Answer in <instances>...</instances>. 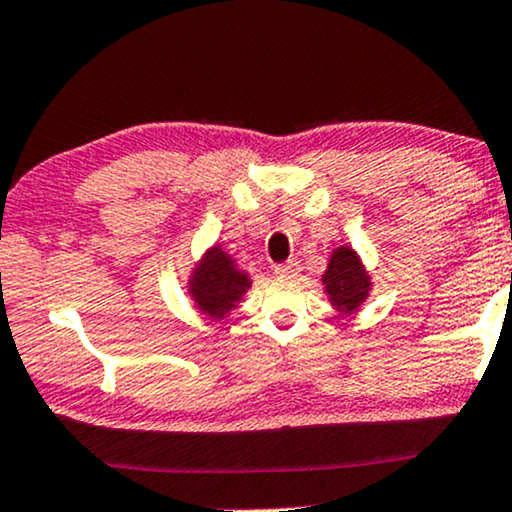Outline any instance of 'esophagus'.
<instances>
[{
	"label": "esophagus",
	"mask_w": 512,
	"mask_h": 512,
	"mask_svg": "<svg viewBox=\"0 0 512 512\" xmlns=\"http://www.w3.org/2000/svg\"><path fill=\"white\" fill-rule=\"evenodd\" d=\"M299 262L297 260H288L285 264H276L274 267V274L276 276H283V278H292V276H297L299 274Z\"/></svg>",
	"instance_id": "obj_1"
}]
</instances>
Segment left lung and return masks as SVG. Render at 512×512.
Returning a JSON list of instances; mask_svg holds the SVG:
<instances>
[{"label":"left lung","instance_id":"8db88e82","mask_svg":"<svg viewBox=\"0 0 512 512\" xmlns=\"http://www.w3.org/2000/svg\"><path fill=\"white\" fill-rule=\"evenodd\" d=\"M323 283L332 304L344 313L356 311L372 285L358 255L346 245L332 252L330 264H327V271L323 274Z\"/></svg>","mask_w":512,"mask_h":512}]
</instances>
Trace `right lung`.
<instances>
[{"label":"right lung","mask_w":512,"mask_h":512,"mask_svg":"<svg viewBox=\"0 0 512 512\" xmlns=\"http://www.w3.org/2000/svg\"><path fill=\"white\" fill-rule=\"evenodd\" d=\"M250 288V278L245 271L236 267L220 245L210 248L201 257L199 267L194 269L189 278V295L199 309L210 318H224L231 309H236V302H241L243 292Z\"/></svg>","instance_id":"add662e5"}]
</instances>
